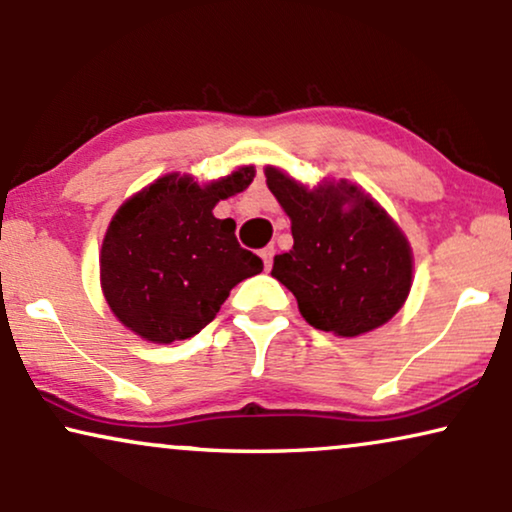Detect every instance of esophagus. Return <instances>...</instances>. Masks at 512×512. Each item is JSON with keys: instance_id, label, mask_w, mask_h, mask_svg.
I'll list each match as a JSON object with an SVG mask.
<instances>
[{"instance_id": "34e87169", "label": "esophagus", "mask_w": 512, "mask_h": 512, "mask_svg": "<svg viewBox=\"0 0 512 512\" xmlns=\"http://www.w3.org/2000/svg\"><path fill=\"white\" fill-rule=\"evenodd\" d=\"M274 245H267V248H262V252H260V255H262V260H264V267H267V269H271V264H274Z\"/></svg>"}]
</instances>
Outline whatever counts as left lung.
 Returning <instances> with one entry per match:
<instances>
[{
	"label": "left lung",
	"instance_id": "1",
	"mask_svg": "<svg viewBox=\"0 0 512 512\" xmlns=\"http://www.w3.org/2000/svg\"><path fill=\"white\" fill-rule=\"evenodd\" d=\"M264 175L295 238L271 276L295 295L306 323L337 337L388 323L412 288V250L398 224L346 180L309 189L274 166Z\"/></svg>",
	"mask_w": 512,
	"mask_h": 512
}]
</instances>
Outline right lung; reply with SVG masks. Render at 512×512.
<instances>
[{
  "mask_svg": "<svg viewBox=\"0 0 512 512\" xmlns=\"http://www.w3.org/2000/svg\"><path fill=\"white\" fill-rule=\"evenodd\" d=\"M252 177V166L210 185L173 173L117 210L102 241L100 285L128 330L154 344L199 335L231 288L260 274V257L236 241V222L213 215Z\"/></svg>",
  "mask_w": 512,
  "mask_h": 512,
  "instance_id": "1",
  "label": "right lung"
}]
</instances>
